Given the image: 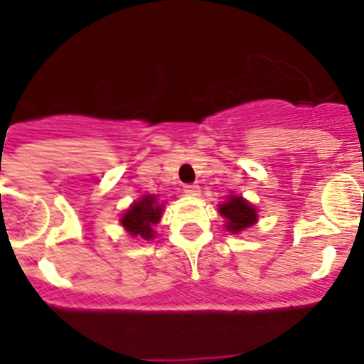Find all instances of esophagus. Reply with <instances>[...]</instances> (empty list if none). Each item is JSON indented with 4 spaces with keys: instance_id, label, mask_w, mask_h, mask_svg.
Listing matches in <instances>:
<instances>
[{
    "instance_id": "esophagus-1",
    "label": "esophagus",
    "mask_w": 364,
    "mask_h": 364,
    "mask_svg": "<svg viewBox=\"0 0 364 364\" xmlns=\"http://www.w3.org/2000/svg\"><path fill=\"white\" fill-rule=\"evenodd\" d=\"M184 193L189 195V197H197V195H200V188H198L197 184H186Z\"/></svg>"
}]
</instances>
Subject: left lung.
<instances>
[{
	"label": "left lung",
	"mask_w": 364,
	"mask_h": 364,
	"mask_svg": "<svg viewBox=\"0 0 364 364\" xmlns=\"http://www.w3.org/2000/svg\"><path fill=\"white\" fill-rule=\"evenodd\" d=\"M220 215L228 220L226 228L231 233H239V231L246 230L252 224H255L257 213L253 205L247 204L242 197H233L231 195L228 202L220 204Z\"/></svg>",
	"instance_id": "left-lung-1"
}]
</instances>
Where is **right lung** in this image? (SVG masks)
I'll use <instances>...</instances> for the list:
<instances>
[{"instance_id":"right-lung-1","label":"right lung","mask_w":364,"mask_h":364,"mask_svg":"<svg viewBox=\"0 0 364 364\" xmlns=\"http://www.w3.org/2000/svg\"><path fill=\"white\" fill-rule=\"evenodd\" d=\"M162 215V205L156 202V197L146 195L142 200L134 202L129 211L122 217V226L129 231L133 237L140 239H153V226L160 220Z\"/></svg>"}]
</instances>
